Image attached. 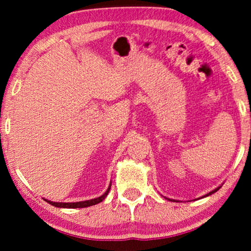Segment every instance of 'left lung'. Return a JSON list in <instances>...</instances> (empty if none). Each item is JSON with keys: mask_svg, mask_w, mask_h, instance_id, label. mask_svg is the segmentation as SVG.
Instances as JSON below:
<instances>
[{"mask_svg": "<svg viewBox=\"0 0 251 251\" xmlns=\"http://www.w3.org/2000/svg\"><path fill=\"white\" fill-rule=\"evenodd\" d=\"M220 187H221V186L216 187V188H215V190H213V191H211V192H209V193H207V194H205V196H203V197H201V198H206V197L211 196V194H213V193H215V192H216V191H219V190H220ZM165 199H168V200H170V201H176V200H173V199H169V198H165Z\"/></svg>", "mask_w": 251, "mask_h": 251, "instance_id": "obj_1", "label": "left lung"}]
</instances>
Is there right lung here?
<instances>
[{
  "label": "right lung",
  "mask_w": 251,
  "mask_h": 251,
  "mask_svg": "<svg viewBox=\"0 0 251 251\" xmlns=\"http://www.w3.org/2000/svg\"><path fill=\"white\" fill-rule=\"evenodd\" d=\"M110 186H111V182L109 184V186H108L107 191L104 192L103 194L100 197L95 198V199H91V200H85V201H78V202H54V201H51V200H46L49 203H51L52 206L54 207H59V208H83V207H89V206H93V205H97V203L101 202L102 200L104 199L108 196V193H109V190H110Z\"/></svg>",
  "instance_id": "add662e5"
}]
</instances>
